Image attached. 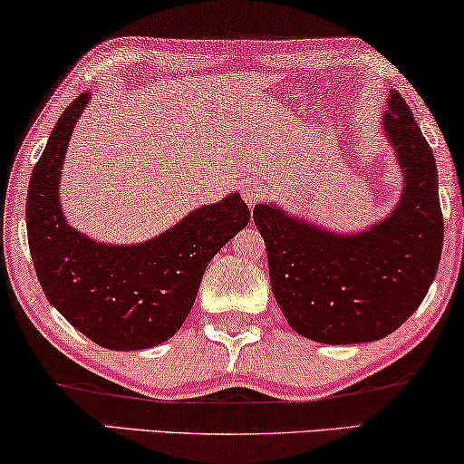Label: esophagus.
Instances as JSON below:
<instances>
[{"label":"esophagus","mask_w":464,"mask_h":464,"mask_svg":"<svg viewBox=\"0 0 464 464\" xmlns=\"http://www.w3.org/2000/svg\"><path fill=\"white\" fill-rule=\"evenodd\" d=\"M265 193H266V188H265V185H263V182H260V180L246 182L244 188H241V195H244L246 204L250 206V208L256 206L258 201L265 198Z\"/></svg>","instance_id":"esophagus-1"}]
</instances>
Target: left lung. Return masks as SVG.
Masks as SVG:
<instances>
[{"mask_svg":"<svg viewBox=\"0 0 464 464\" xmlns=\"http://www.w3.org/2000/svg\"><path fill=\"white\" fill-rule=\"evenodd\" d=\"M381 128L403 182L393 210L368 229L341 233L273 201L254 206L273 296L309 341H381L419 309L435 279L443 244L435 155L397 90H389Z\"/></svg>","mask_w":464,"mask_h":464,"instance_id":"obj_1","label":"left lung"}]
</instances>
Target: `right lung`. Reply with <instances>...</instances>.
Wrapping results in <instances>:
<instances>
[{
	"label": "right lung",
	"instance_id": "1",
	"mask_svg": "<svg viewBox=\"0 0 464 464\" xmlns=\"http://www.w3.org/2000/svg\"><path fill=\"white\" fill-rule=\"evenodd\" d=\"M90 99L86 90L63 111L31 174V258L45 298L83 336L111 351L151 349L185 324L208 263L244 229L250 210L233 191L140 244H102L77 231L61 206V169Z\"/></svg>",
	"mask_w": 464,
	"mask_h": 464
}]
</instances>
